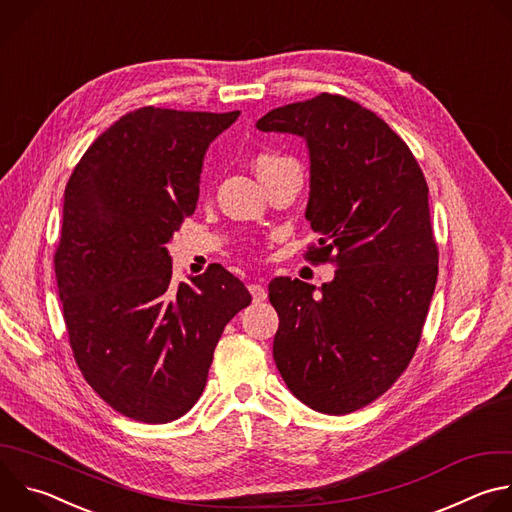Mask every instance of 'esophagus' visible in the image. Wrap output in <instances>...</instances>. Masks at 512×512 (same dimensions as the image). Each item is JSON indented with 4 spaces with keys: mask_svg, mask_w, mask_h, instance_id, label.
<instances>
[{
    "mask_svg": "<svg viewBox=\"0 0 512 512\" xmlns=\"http://www.w3.org/2000/svg\"><path fill=\"white\" fill-rule=\"evenodd\" d=\"M249 291H251V296H253V302H263L267 298V289L263 285H259V283H249Z\"/></svg>",
    "mask_w": 512,
    "mask_h": 512,
    "instance_id": "1",
    "label": "esophagus"
}]
</instances>
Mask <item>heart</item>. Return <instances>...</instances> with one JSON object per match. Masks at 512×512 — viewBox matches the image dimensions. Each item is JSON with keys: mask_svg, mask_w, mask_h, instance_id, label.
Instances as JSON below:
<instances>
[{"mask_svg": "<svg viewBox=\"0 0 512 512\" xmlns=\"http://www.w3.org/2000/svg\"><path fill=\"white\" fill-rule=\"evenodd\" d=\"M277 160H281V158L271 156V154H263V156H259V158L255 160V168L259 170V168H263V166H267V164H273V162H277Z\"/></svg>", "mask_w": 512, "mask_h": 512, "instance_id": "1", "label": "heart"}]
</instances>
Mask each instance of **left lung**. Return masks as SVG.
I'll return each mask as SVG.
<instances>
[{
    "instance_id": "8db88e82",
    "label": "left lung",
    "mask_w": 512,
    "mask_h": 512,
    "mask_svg": "<svg viewBox=\"0 0 512 512\" xmlns=\"http://www.w3.org/2000/svg\"><path fill=\"white\" fill-rule=\"evenodd\" d=\"M257 129L306 139V218L320 235L306 257L336 265L318 296L300 279L269 283L277 371L314 411L346 415L381 397L419 344L437 281L427 182L407 143L340 95L277 107Z\"/></svg>"
}]
</instances>
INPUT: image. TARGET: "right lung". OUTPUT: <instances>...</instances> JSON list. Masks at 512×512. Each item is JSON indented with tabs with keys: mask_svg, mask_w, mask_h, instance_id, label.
Here are the masks:
<instances>
[{
	"mask_svg": "<svg viewBox=\"0 0 512 512\" xmlns=\"http://www.w3.org/2000/svg\"><path fill=\"white\" fill-rule=\"evenodd\" d=\"M237 117L141 107L68 178L54 271L70 348L93 391L135 421L192 409L218 338L251 304L221 265L174 287L166 249L196 208L208 145Z\"/></svg>",
	"mask_w": 512,
	"mask_h": 512,
	"instance_id": "right-lung-1",
	"label": "right lung"
}]
</instances>
